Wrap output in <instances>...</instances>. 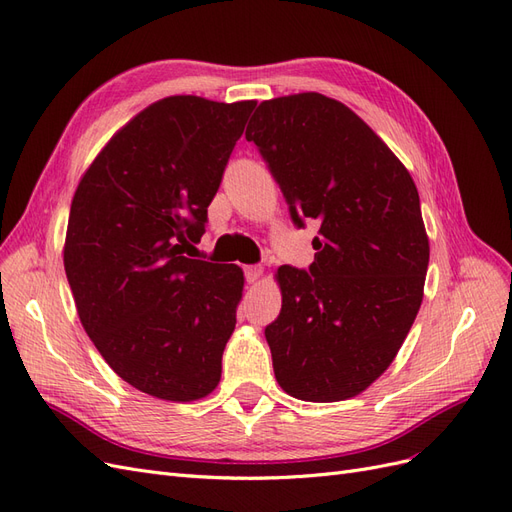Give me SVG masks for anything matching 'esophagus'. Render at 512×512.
Masks as SVG:
<instances>
[{"instance_id": "esophagus-1", "label": "esophagus", "mask_w": 512, "mask_h": 512, "mask_svg": "<svg viewBox=\"0 0 512 512\" xmlns=\"http://www.w3.org/2000/svg\"><path fill=\"white\" fill-rule=\"evenodd\" d=\"M243 271H245V280L252 282V284L258 282L260 277H262V273H265V269H262L260 265H247Z\"/></svg>"}]
</instances>
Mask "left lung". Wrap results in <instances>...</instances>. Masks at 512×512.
<instances>
[{
	"label": "left lung",
	"mask_w": 512,
	"mask_h": 512,
	"mask_svg": "<svg viewBox=\"0 0 512 512\" xmlns=\"http://www.w3.org/2000/svg\"><path fill=\"white\" fill-rule=\"evenodd\" d=\"M252 141L290 218L320 220L309 271L280 267L265 337L275 380L303 401L363 393L393 363L423 301L429 239L416 185L382 138L316 91L260 102Z\"/></svg>",
	"instance_id": "1"
}]
</instances>
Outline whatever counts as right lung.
Masks as SVG:
<instances>
[{"instance_id":"obj_1","label":"right lung","mask_w":512,"mask_h":512,"mask_svg":"<svg viewBox=\"0 0 512 512\" xmlns=\"http://www.w3.org/2000/svg\"><path fill=\"white\" fill-rule=\"evenodd\" d=\"M254 106L153 102L106 143L74 192L64 267L76 312L115 374L151 397L196 401L220 382L243 271L183 250L203 237Z\"/></svg>"}]
</instances>
